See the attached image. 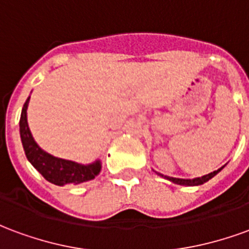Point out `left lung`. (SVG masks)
Listing matches in <instances>:
<instances>
[{"mask_svg":"<svg viewBox=\"0 0 249 249\" xmlns=\"http://www.w3.org/2000/svg\"><path fill=\"white\" fill-rule=\"evenodd\" d=\"M223 168H219L217 171H213V172L208 173V175H205L203 178H193V180H185V178H168V176H162L161 173H160V176L162 178H168V180H171L173 183L180 184V185H200V184H204L205 181H208L209 178H212L214 175H217V173L221 171Z\"/></svg>","mask_w":249,"mask_h":249,"instance_id":"8db88e82","label":"left lung"}]
</instances>
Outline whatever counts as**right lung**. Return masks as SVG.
Here are the masks:
<instances>
[{
  "label": "right lung",
  "mask_w": 249,
  "mask_h": 249,
  "mask_svg": "<svg viewBox=\"0 0 249 249\" xmlns=\"http://www.w3.org/2000/svg\"><path fill=\"white\" fill-rule=\"evenodd\" d=\"M30 98V97H29ZM29 98L24 104V108L21 112L19 119V135L24 145L25 155L32 165L44 176V178L56 184V185H65V184H80L84 181H89L98 175L101 165L100 161H96L90 165H81L77 162L62 160L54 157L42 151L40 146L36 144L33 136L30 133L28 121H26V109L29 104Z\"/></svg>",
  "instance_id": "obj_1"
}]
</instances>
